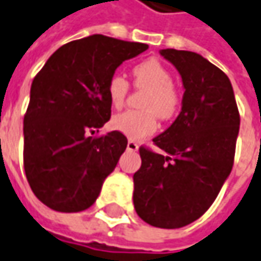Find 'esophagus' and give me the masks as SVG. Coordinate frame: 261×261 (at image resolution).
Returning <instances> with one entry per match:
<instances>
[{"mask_svg":"<svg viewBox=\"0 0 261 261\" xmlns=\"http://www.w3.org/2000/svg\"><path fill=\"white\" fill-rule=\"evenodd\" d=\"M127 151H130V152H136L138 151V149H139V145H138V143L136 142H134V141H129V142H127Z\"/></svg>","mask_w":261,"mask_h":261,"instance_id":"esophagus-1","label":"esophagus"}]
</instances>
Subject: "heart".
<instances>
[{
  "mask_svg": "<svg viewBox=\"0 0 261 261\" xmlns=\"http://www.w3.org/2000/svg\"><path fill=\"white\" fill-rule=\"evenodd\" d=\"M135 85L146 89L143 109L126 110L112 119V126L129 139H142L156 129L158 118L171 119L179 108V92L172 85L171 71L156 59H148L134 67ZM108 96L115 109L123 106L129 92V83L122 74H113L108 82Z\"/></svg>",
  "mask_w": 261,
  "mask_h": 261,
  "instance_id": "obj_1",
  "label": "heart"
}]
</instances>
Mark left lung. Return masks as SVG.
I'll list each match as a JSON object with an SVG mask.
<instances>
[{"label":"left lung","instance_id":"8db88e82","mask_svg":"<svg viewBox=\"0 0 261 261\" xmlns=\"http://www.w3.org/2000/svg\"><path fill=\"white\" fill-rule=\"evenodd\" d=\"M159 54L182 79V108L153 138L161 153L141 146L134 205L145 223L181 228L198 220L231 172L240 115L230 79L202 56L175 48Z\"/></svg>","mask_w":261,"mask_h":261}]
</instances>
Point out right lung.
<instances>
[{
  "label": "right lung",
  "mask_w": 261,
  "mask_h": 261,
  "mask_svg": "<svg viewBox=\"0 0 261 261\" xmlns=\"http://www.w3.org/2000/svg\"><path fill=\"white\" fill-rule=\"evenodd\" d=\"M148 44L93 34L61 45L30 90L24 116V169L38 200L60 213L92 207L127 146L113 130L93 138L110 119L108 82Z\"/></svg>",
  "instance_id": "right-lung-1"
}]
</instances>
